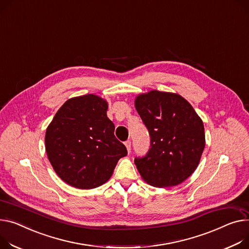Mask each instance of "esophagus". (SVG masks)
I'll use <instances>...</instances> for the list:
<instances>
[{
  "instance_id": "34e87169",
  "label": "esophagus",
  "mask_w": 249,
  "mask_h": 249,
  "mask_svg": "<svg viewBox=\"0 0 249 249\" xmlns=\"http://www.w3.org/2000/svg\"><path fill=\"white\" fill-rule=\"evenodd\" d=\"M124 144H125V146H126V148H127L128 153H130V150H131V141H130V140H127Z\"/></svg>"
}]
</instances>
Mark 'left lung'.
<instances>
[{
	"label": "left lung",
	"instance_id": "obj_1",
	"mask_svg": "<svg viewBox=\"0 0 249 249\" xmlns=\"http://www.w3.org/2000/svg\"><path fill=\"white\" fill-rule=\"evenodd\" d=\"M135 108L151 138L147 154L134 160L142 179L160 188L182 183L195 171L204 150L201 118L183 97L170 92L140 94Z\"/></svg>",
	"mask_w": 249,
	"mask_h": 249
}]
</instances>
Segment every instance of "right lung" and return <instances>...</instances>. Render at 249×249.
<instances>
[{
	"label": "right lung",
	"mask_w": 249,
	"mask_h": 249,
	"mask_svg": "<svg viewBox=\"0 0 249 249\" xmlns=\"http://www.w3.org/2000/svg\"><path fill=\"white\" fill-rule=\"evenodd\" d=\"M108 103L94 94L66 101L45 135L48 159L57 175L79 189L101 186L113 174L127 149L114 135Z\"/></svg>",
	"instance_id": "right-lung-1"
}]
</instances>
